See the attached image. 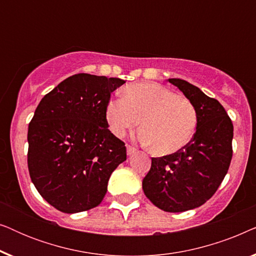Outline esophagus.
<instances>
[{
  "label": "esophagus",
  "instance_id": "1",
  "mask_svg": "<svg viewBox=\"0 0 256 256\" xmlns=\"http://www.w3.org/2000/svg\"><path fill=\"white\" fill-rule=\"evenodd\" d=\"M136 152H138V149H136L135 146H127V154H128V155H132V154H135Z\"/></svg>",
  "mask_w": 256,
  "mask_h": 256
}]
</instances>
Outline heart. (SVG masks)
Instances as JSON below:
<instances>
[{
  "label": "heart",
  "instance_id": "heart-1",
  "mask_svg": "<svg viewBox=\"0 0 256 256\" xmlns=\"http://www.w3.org/2000/svg\"><path fill=\"white\" fill-rule=\"evenodd\" d=\"M106 120L118 138L138 127L140 141L158 156L180 152L191 141L197 127L194 104L184 96L152 82L132 84L124 90V99L110 100Z\"/></svg>",
  "mask_w": 256,
  "mask_h": 256
}]
</instances>
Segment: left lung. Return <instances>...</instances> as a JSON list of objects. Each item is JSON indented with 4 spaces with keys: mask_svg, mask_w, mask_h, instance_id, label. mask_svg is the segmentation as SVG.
Instances as JSON below:
<instances>
[{
    "mask_svg": "<svg viewBox=\"0 0 256 256\" xmlns=\"http://www.w3.org/2000/svg\"><path fill=\"white\" fill-rule=\"evenodd\" d=\"M197 110V128L180 152L152 157L143 178L144 194L166 212H184L205 204L222 184L233 156V124L225 108L198 87L169 79Z\"/></svg>",
    "mask_w": 256,
    "mask_h": 256,
    "instance_id": "left-lung-1",
    "label": "left lung"
}]
</instances>
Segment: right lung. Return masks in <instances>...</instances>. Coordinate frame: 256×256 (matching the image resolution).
<instances>
[{
  "label": "right lung",
  "instance_id": "add662e5",
  "mask_svg": "<svg viewBox=\"0 0 256 256\" xmlns=\"http://www.w3.org/2000/svg\"><path fill=\"white\" fill-rule=\"evenodd\" d=\"M126 82L79 73L40 100L28 129V168L34 188L64 213L96 208L110 174L127 160L106 120L110 94Z\"/></svg>",
  "mask_w": 256,
  "mask_h": 256
}]
</instances>
